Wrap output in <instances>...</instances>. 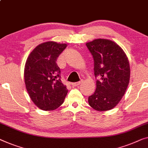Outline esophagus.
Instances as JSON below:
<instances>
[{"label":"esophagus","mask_w":148,"mask_h":148,"mask_svg":"<svg viewBox=\"0 0 148 148\" xmlns=\"http://www.w3.org/2000/svg\"><path fill=\"white\" fill-rule=\"evenodd\" d=\"M81 83H82V81H78V82H75V83H73L72 85H73V86H78V85H80Z\"/></svg>","instance_id":"esophagus-1"}]
</instances>
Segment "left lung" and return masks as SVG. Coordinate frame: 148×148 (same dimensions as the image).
Returning a JSON list of instances; mask_svg holds the SVG:
<instances>
[{
  "instance_id": "1",
  "label": "left lung",
  "mask_w": 148,
  "mask_h": 148,
  "mask_svg": "<svg viewBox=\"0 0 148 148\" xmlns=\"http://www.w3.org/2000/svg\"><path fill=\"white\" fill-rule=\"evenodd\" d=\"M94 61L96 89L89 96V106L103 111L113 109L125 93L130 78L129 61L120 47L108 39L86 43Z\"/></svg>"
}]
</instances>
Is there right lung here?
I'll use <instances>...</instances> for the list:
<instances>
[{
	"instance_id": "right-lung-1",
	"label": "right lung",
	"mask_w": 148,
	"mask_h": 148,
	"mask_svg": "<svg viewBox=\"0 0 148 148\" xmlns=\"http://www.w3.org/2000/svg\"><path fill=\"white\" fill-rule=\"evenodd\" d=\"M66 44L49 41L40 44L31 53L25 63V82L28 93L40 110H54L61 106L68 90L61 80L57 65Z\"/></svg>"
}]
</instances>
